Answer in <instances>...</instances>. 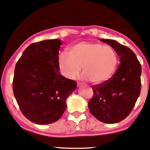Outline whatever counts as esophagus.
I'll return each instance as SVG.
<instances>
[{"instance_id":"obj_1","label":"esophagus","mask_w":150,"mask_h":150,"mask_svg":"<svg viewBox=\"0 0 150 150\" xmlns=\"http://www.w3.org/2000/svg\"><path fill=\"white\" fill-rule=\"evenodd\" d=\"M78 86H81V85H83V83H80V82H78Z\"/></svg>"}]
</instances>
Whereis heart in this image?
I'll use <instances>...</instances> for the list:
<instances>
[{
  "mask_svg": "<svg viewBox=\"0 0 150 150\" xmlns=\"http://www.w3.org/2000/svg\"><path fill=\"white\" fill-rule=\"evenodd\" d=\"M118 65V55L110 46L93 42H81L72 46L70 55L62 52L58 57L60 72L65 78L75 79L83 67V78L100 83L110 78Z\"/></svg>",
  "mask_w": 150,
  "mask_h": 150,
  "instance_id": "b5f03b06",
  "label": "heart"
}]
</instances>
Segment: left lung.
<instances>
[{
  "mask_svg": "<svg viewBox=\"0 0 150 150\" xmlns=\"http://www.w3.org/2000/svg\"><path fill=\"white\" fill-rule=\"evenodd\" d=\"M100 40L113 47L120 63L109 80L92 85L88 108L97 120L113 124L125 119L134 108L141 90L142 67L130 48L113 40Z\"/></svg>",
  "mask_w": 150,
  "mask_h": 150,
  "instance_id": "obj_1",
  "label": "left lung"
}]
</instances>
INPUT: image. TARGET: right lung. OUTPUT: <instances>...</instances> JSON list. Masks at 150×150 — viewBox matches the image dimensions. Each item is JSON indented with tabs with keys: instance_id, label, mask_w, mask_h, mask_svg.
<instances>
[{
	"instance_id": "add662e5",
	"label": "right lung",
	"mask_w": 150,
	"mask_h": 150,
	"mask_svg": "<svg viewBox=\"0 0 150 150\" xmlns=\"http://www.w3.org/2000/svg\"><path fill=\"white\" fill-rule=\"evenodd\" d=\"M61 44L58 39L32 43L15 67L14 96L23 115L35 124L58 120L67 108V98L77 88L76 81L59 72Z\"/></svg>"
}]
</instances>
